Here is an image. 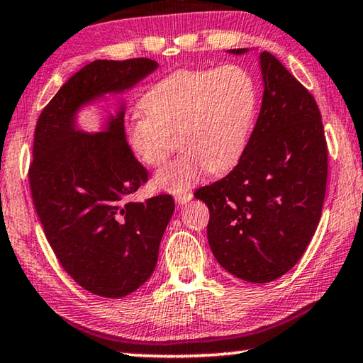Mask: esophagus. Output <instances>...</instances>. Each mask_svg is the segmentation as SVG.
Returning a JSON list of instances; mask_svg holds the SVG:
<instances>
[{
    "mask_svg": "<svg viewBox=\"0 0 363 363\" xmlns=\"http://www.w3.org/2000/svg\"><path fill=\"white\" fill-rule=\"evenodd\" d=\"M192 196H194L192 192H181V194L174 195V200L177 205H184V203H187L189 200H192Z\"/></svg>",
    "mask_w": 363,
    "mask_h": 363,
    "instance_id": "34e87169",
    "label": "esophagus"
}]
</instances>
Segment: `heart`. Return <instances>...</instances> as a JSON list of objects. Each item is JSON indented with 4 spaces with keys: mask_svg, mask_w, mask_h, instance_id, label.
I'll return each instance as SVG.
<instances>
[{
    "mask_svg": "<svg viewBox=\"0 0 363 363\" xmlns=\"http://www.w3.org/2000/svg\"><path fill=\"white\" fill-rule=\"evenodd\" d=\"M125 138L139 162L157 168L182 147L174 162L153 177L155 187L182 192L208 171L225 173L240 162L253 126L257 88L240 65L184 69L160 79L143 97Z\"/></svg>",
    "mask_w": 363,
    "mask_h": 363,
    "instance_id": "heart-1",
    "label": "heart"
}]
</instances>
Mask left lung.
I'll return each instance as SVG.
<instances>
[{
    "label": "left lung",
    "mask_w": 363,
    "mask_h": 363,
    "mask_svg": "<svg viewBox=\"0 0 363 363\" xmlns=\"http://www.w3.org/2000/svg\"><path fill=\"white\" fill-rule=\"evenodd\" d=\"M259 59L264 94L247 150L229 174L194 195L210 210L216 261L238 279L267 284L301 259L314 235L328 149L314 96L272 54Z\"/></svg>",
    "instance_id": "8db88e82"
}]
</instances>
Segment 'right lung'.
<instances>
[{
	"mask_svg": "<svg viewBox=\"0 0 363 363\" xmlns=\"http://www.w3.org/2000/svg\"><path fill=\"white\" fill-rule=\"evenodd\" d=\"M157 67L147 57L94 60L67 79L36 121L28 168L36 214L60 266L97 296L123 298L149 280L174 200H130L149 173L126 143L125 108L97 134L78 131L75 113Z\"/></svg>",
	"mask_w": 363,
	"mask_h": 363,
	"instance_id": "add662e5",
	"label": "right lung"
}]
</instances>
